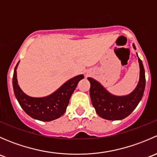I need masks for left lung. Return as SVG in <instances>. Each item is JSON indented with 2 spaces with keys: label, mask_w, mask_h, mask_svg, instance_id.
Returning <instances> with one entry per match:
<instances>
[{
  "label": "left lung",
  "mask_w": 157,
  "mask_h": 157,
  "mask_svg": "<svg viewBox=\"0 0 157 157\" xmlns=\"http://www.w3.org/2000/svg\"><path fill=\"white\" fill-rule=\"evenodd\" d=\"M135 48L134 45H133ZM140 80L135 90L128 96H116L109 93L99 82L88 77L90 82V95L92 104L101 118L106 120H121L128 116L141 100L144 92L146 79L142 61L138 58Z\"/></svg>",
  "instance_id": "8db88e82"
}]
</instances>
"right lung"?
Returning <instances> with one entry per match:
<instances>
[{
  "instance_id": "add662e5",
  "label": "right lung",
  "mask_w": 157,
  "mask_h": 157,
  "mask_svg": "<svg viewBox=\"0 0 157 157\" xmlns=\"http://www.w3.org/2000/svg\"><path fill=\"white\" fill-rule=\"evenodd\" d=\"M13 76V87L14 94L20 106L27 115L35 119L42 121H50L60 118L65 112L70 98L80 80L84 76H76L66 82L58 90L48 96L42 98L30 97L25 94L17 83V67Z\"/></svg>"
}]
</instances>
